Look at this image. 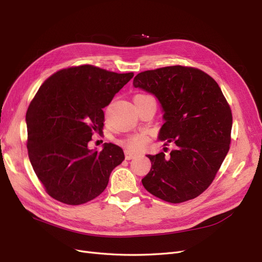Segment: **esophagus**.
Returning <instances> with one entry per match:
<instances>
[{"label": "esophagus", "mask_w": 262, "mask_h": 262, "mask_svg": "<svg viewBox=\"0 0 262 262\" xmlns=\"http://www.w3.org/2000/svg\"><path fill=\"white\" fill-rule=\"evenodd\" d=\"M124 155H125V160H132V158H134L137 156V154H134V153H131V152H129V150H125L124 152Z\"/></svg>", "instance_id": "1"}]
</instances>
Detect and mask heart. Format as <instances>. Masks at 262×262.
<instances>
[{"instance_id": "b5f03b06", "label": "heart", "mask_w": 262, "mask_h": 262, "mask_svg": "<svg viewBox=\"0 0 262 262\" xmlns=\"http://www.w3.org/2000/svg\"><path fill=\"white\" fill-rule=\"evenodd\" d=\"M147 95H138L136 97H145ZM148 143V139L144 134H133L125 140V146L130 150L134 152H140V150L144 149Z\"/></svg>"}]
</instances>
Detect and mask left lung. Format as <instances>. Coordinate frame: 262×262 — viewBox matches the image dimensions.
Returning <instances> with one entry per match:
<instances>
[{
    "label": "left lung",
    "instance_id": "left-lung-1",
    "mask_svg": "<svg viewBox=\"0 0 262 262\" xmlns=\"http://www.w3.org/2000/svg\"><path fill=\"white\" fill-rule=\"evenodd\" d=\"M133 86L160 101L158 140L176 145L169 157L146 155L152 167L142 184L170 203L194 199L212 184L231 144L233 117L220 86L203 71L181 66L141 72Z\"/></svg>",
    "mask_w": 262,
    "mask_h": 262
}]
</instances>
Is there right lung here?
Masks as SVG:
<instances>
[{
    "instance_id": "obj_1",
    "label": "right lung",
    "mask_w": 262,
    "mask_h": 262,
    "mask_svg": "<svg viewBox=\"0 0 262 262\" xmlns=\"http://www.w3.org/2000/svg\"><path fill=\"white\" fill-rule=\"evenodd\" d=\"M93 66L58 71L37 92L26 114L28 156L38 179L53 199L70 205L89 202L106 189L124 160L123 150L105 143L89 148L102 132V109L133 77Z\"/></svg>"
}]
</instances>
